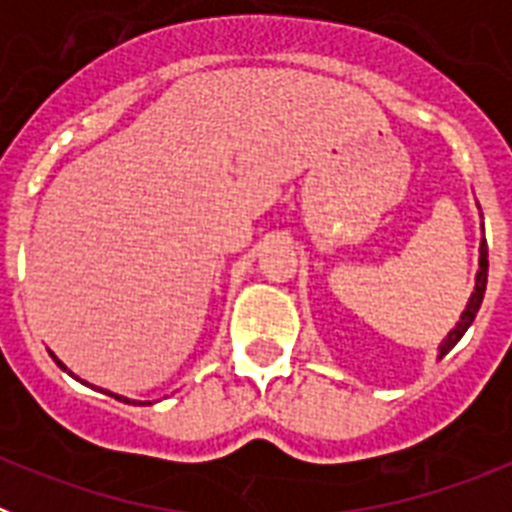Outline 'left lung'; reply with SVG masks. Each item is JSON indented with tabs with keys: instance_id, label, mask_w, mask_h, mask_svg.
<instances>
[{
	"instance_id": "obj_1",
	"label": "left lung",
	"mask_w": 512,
	"mask_h": 512,
	"mask_svg": "<svg viewBox=\"0 0 512 512\" xmlns=\"http://www.w3.org/2000/svg\"><path fill=\"white\" fill-rule=\"evenodd\" d=\"M487 241L482 238V246H479V271H477V284H474V292L472 297H469V305L467 310L461 312V320L456 323V328L451 330L449 336L443 338L441 343V354H438V359L441 356H446L451 351V348L456 346V343L461 341V336L467 333L469 325L474 323V318H477V312H479V305H482V300H485V289H487Z\"/></svg>"
}]
</instances>
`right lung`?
Returning <instances> with one entry per match:
<instances>
[{
    "label": "right lung",
    "instance_id": "add662e5",
    "mask_svg": "<svg viewBox=\"0 0 512 512\" xmlns=\"http://www.w3.org/2000/svg\"><path fill=\"white\" fill-rule=\"evenodd\" d=\"M51 356H53V354H51ZM53 359H56V356H53ZM56 364H58V366H61L63 372H66V366H63V364H61V361H58V359H56ZM69 374H71V372H69ZM107 395H110V397H115V400H122V402H130V400H128V397L112 395V392H107ZM133 405H151V402H135V400H133Z\"/></svg>",
    "mask_w": 512,
    "mask_h": 512
}]
</instances>
